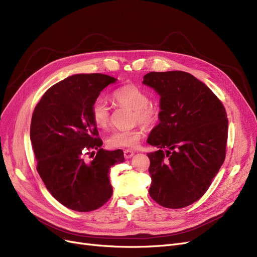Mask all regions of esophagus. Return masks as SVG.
<instances>
[{"label": "esophagus", "instance_id": "1", "mask_svg": "<svg viewBox=\"0 0 257 257\" xmlns=\"http://www.w3.org/2000/svg\"><path fill=\"white\" fill-rule=\"evenodd\" d=\"M123 153H124V157L125 158H131L133 155H134V151L133 150H130V149H125L124 151H123Z\"/></svg>", "mask_w": 257, "mask_h": 257}]
</instances>
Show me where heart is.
<instances>
[{"instance_id": "1", "label": "heart", "mask_w": 257, "mask_h": 257, "mask_svg": "<svg viewBox=\"0 0 257 257\" xmlns=\"http://www.w3.org/2000/svg\"><path fill=\"white\" fill-rule=\"evenodd\" d=\"M112 100L121 107L133 110V123H140L147 127L153 126L159 119V109L156 105L149 103V94L135 85L122 86L112 92ZM90 114L94 124L100 128H106L110 122L108 105L103 100H95L90 108ZM145 131L143 126L131 130H116L106 138L110 148H135L143 139Z\"/></svg>"}]
</instances>
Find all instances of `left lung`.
I'll return each instance as SVG.
<instances>
[{"label":"left lung","mask_w":257,"mask_h":257,"mask_svg":"<svg viewBox=\"0 0 257 257\" xmlns=\"http://www.w3.org/2000/svg\"><path fill=\"white\" fill-rule=\"evenodd\" d=\"M144 84L161 95L159 124L148 144L152 183L159 205L183 208L198 201L222 166L228 121L224 106L209 88L183 71L150 72Z\"/></svg>","instance_id":"obj_1"}]
</instances>
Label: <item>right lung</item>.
I'll list each match as a JSON object with an SVG mask.
<instances>
[{"instance_id":"right-lung-1","label":"right lung","mask_w":257,"mask_h":257,"mask_svg":"<svg viewBox=\"0 0 257 257\" xmlns=\"http://www.w3.org/2000/svg\"><path fill=\"white\" fill-rule=\"evenodd\" d=\"M116 81L101 73L69 76L49 88L34 109L31 141L37 171L52 196L72 210L103 206L112 194L110 167L124 162L122 150L101 148L90 114L101 91Z\"/></svg>"}]
</instances>
